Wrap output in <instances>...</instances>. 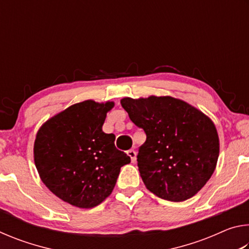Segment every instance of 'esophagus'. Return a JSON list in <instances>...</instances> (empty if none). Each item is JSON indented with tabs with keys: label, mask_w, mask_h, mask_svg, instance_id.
<instances>
[{
	"label": "esophagus",
	"mask_w": 249,
	"mask_h": 249,
	"mask_svg": "<svg viewBox=\"0 0 249 249\" xmlns=\"http://www.w3.org/2000/svg\"><path fill=\"white\" fill-rule=\"evenodd\" d=\"M126 154H127V156H129L130 160H132V162H134L135 160H136V151H135L134 149L127 150V151H126Z\"/></svg>",
	"instance_id": "obj_1"
}]
</instances>
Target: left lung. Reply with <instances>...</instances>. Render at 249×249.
<instances>
[{
    "mask_svg": "<svg viewBox=\"0 0 249 249\" xmlns=\"http://www.w3.org/2000/svg\"><path fill=\"white\" fill-rule=\"evenodd\" d=\"M121 104L146 133L137 155L146 188L172 202L196 195L213 175L220 154L218 135L210 117L171 96L124 98Z\"/></svg>",
    "mask_w": 249,
    "mask_h": 249,
    "instance_id": "obj_1",
    "label": "left lung"
}]
</instances>
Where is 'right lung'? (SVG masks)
<instances>
[{
	"label": "right lung",
	"mask_w": 249,
	"mask_h": 249,
	"mask_svg": "<svg viewBox=\"0 0 249 249\" xmlns=\"http://www.w3.org/2000/svg\"><path fill=\"white\" fill-rule=\"evenodd\" d=\"M114 102L73 104L39 128L34 160L39 177L59 199L81 209L99 205L111 195L121 167L130 158L102 130Z\"/></svg>",
	"instance_id": "right-lung-1"
}]
</instances>
